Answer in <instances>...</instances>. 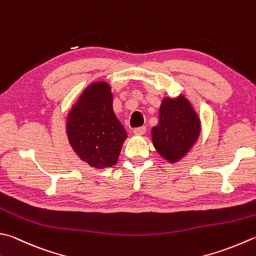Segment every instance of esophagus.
<instances>
[{
	"instance_id": "obj_1",
	"label": "esophagus",
	"mask_w": 256,
	"mask_h": 256,
	"mask_svg": "<svg viewBox=\"0 0 256 256\" xmlns=\"http://www.w3.org/2000/svg\"><path fill=\"white\" fill-rule=\"evenodd\" d=\"M145 131H146V128L140 126V128H135L133 132H134V134H136V135H143L145 133Z\"/></svg>"
}]
</instances>
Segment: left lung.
I'll list each match as a JSON object with an SVG mask.
<instances>
[{
  "label": "left lung",
  "mask_w": 256,
  "mask_h": 256,
  "mask_svg": "<svg viewBox=\"0 0 256 256\" xmlns=\"http://www.w3.org/2000/svg\"><path fill=\"white\" fill-rule=\"evenodd\" d=\"M198 114L183 95L163 98L158 111V123L152 128V141L160 155L171 163L181 160L200 135Z\"/></svg>",
  "instance_id": "8db88e82"
}]
</instances>
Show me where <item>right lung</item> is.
I'll return each instance as SVG.
<instances>
[{"mask_svg": "<svg viewBox=\"0 0 256 256\" xmlns=\"http://www.w3.org/2000/svg\"><path fill=\"white\" fill-rule=\"evenodd\" d=\"M66 132L74 152L90 166L116 164L128 134L114 114L108 83L94 82L84 90L68 113Z\"/></svg>", "mask_w": 256, "mask_h": 256, "instance_id": "right-lung-1", "label": "right lung"}]
</instances>
